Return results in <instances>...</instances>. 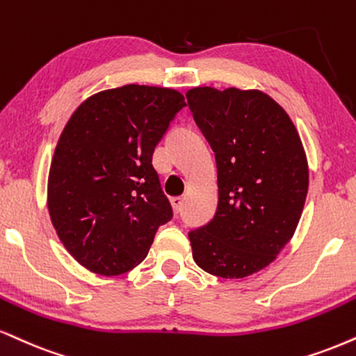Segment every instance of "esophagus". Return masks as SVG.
Returning <instances> with one entry per match:
<instances>
[{
  "label": "esophagus",
  "mask_w": 356,
  "mask_h": 356,
  "mask_svg": "<svg viewBox=\"0 0 356 356\" xmlns=\"http://www.w3.org/2000/svg\"><path fill=\"white\" fill-rule=\"evenodd\" d=\"M170 202H172V207L175 212H181L182 211V205H184V197H172L170 199Z\"/></svg>",
  "instance_id": "1"
}]
</instances>
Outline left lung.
I'll return each instance as SVG.
<instances>
[{
  "label": "left lung",
  "instance_id": "left-lung-1",
  "mask_svg": "<svg viewBox=\"0 0 356 356\" xmlns=\"http://www.w3.org/2000/svg\"><path fill=\"white\" fill-rule=\"evenodd\" d=\"M187 102L216 152L219 204L189 232L205 272L243 278L270 265L293 237L308 192L305 151L292 119L262 91L194 88Z\"/></svg>",
  "mask_w": 356,
  "mask_h": 356
}]
</instances>
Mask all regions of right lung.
Wrapping results in <instances>:
<instances>
[{
  "mask_svg": "<svg viewBox=\"0 0 356 356\" xmlns=\"http://www.w3.org/2000/svg\"><path fill=\"white\" fill-rule=\"evenodd\" d=\"M184 106L174 89L127 84L94 94L67 121L51 162L48 207L58 237L88 270L129 272L172 219L152 156Z\"/></svg>",
  "mask_w": 356,
  "mask_h": 356,
  "instance_id": "add662e5",
  "label": "right lung"
}]
</instances>
